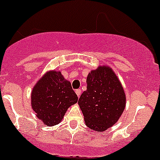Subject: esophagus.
Segmentation results:
<instances>
[{
  "label": "esophagus",
  "mask_w": 160,
  "mask_h": 160,
  "mask_svg": "<svg viewBox=\"0 0 160 160\" xmlns=\"http://www.w3.org/2000/svg\"><path fill=\"white\" fill-rule=\"evenodd\" d=\"M76 93H77V96H78L79 98V97L80 96V95H81V90H80V89H77V90H76Z\"/></svg>",
  "instance_id": "esophagus-1"
}]
</instances>
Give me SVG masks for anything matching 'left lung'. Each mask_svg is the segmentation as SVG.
Masks as SVG:
<instances>
[{"instance_id": "1", "label": "left lung", "mask_w": 160, "mask_h": 160, "mask_svg": "<svg viewBox=\"0 0 160 160\" xmlns=\"http://www.w3.org/2000/svg\"><path fill=\"white\" fill-rule=\"evenodd\" d=\"M78 104L88 127L103 132L119 120L126 104L122 84L108 65H98L87 77V90Z\"/></svg>"}]
</instances>
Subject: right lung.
<instances>
[{"label":"right lung","mask_w":160,"mask_h":160,"mask_svg":"<svg viewBox=\"0 0 160 160\" xmlns=\"http://www.w3.org/2000/svg\"><path fill=\"white\" fill-rule=\"evenodd\" d=\"M31 103L35 115L46 126L62 122L69 107L77 103L78 97L60 71L50 70L34 85Z\"/></svg>","instance_id":"right-lung-1"}]
</instances>
